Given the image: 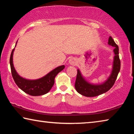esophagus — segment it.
<instances>
[{"label":"esophagus","instance_id":"esophagus-1","mask_svg":"<svg viewBox=\"0 0 134 134\" xmlns=\"http://www.w3.org/2000/svg\"><path fill=\"white\" fill-rule=\"evenodd\" d=\"M69 63L70 64L72 65H76V64H77L76 59L74 58H71L69 60Z\"/></svg>","mask_w":134,"mask_h":134}]
</instances>
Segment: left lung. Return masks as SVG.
Returning a JSON list of instances; mask_svg holds the SVG:
<instances>
[{
    "mask_svg": "<svg viewBox=\"0 0 134 134\" xmlns=\"http://www.w3.org/2000/svg\"><path fill=\"white\" fill-rule=\"evenodd\" d=\"M108 44L115 47L113 49V53L115 55L113 57L111 72L105 81L102 83L96 84L90 83L83 76L80 69H77V74L74 86L76 91L83 96L94 97L105 93L110 89L116 80L118 74L121 69V62L119 57V48L111 37L109 38Z\"/></svg>",
    "mask_w": 134,
    "mask_h": 134,
    "instance_id": "obj_1",
    "label": "left lung"
}]
</instances>
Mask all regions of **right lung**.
<instances>
[{"instance_id": "1", "label": "right lung", "mask_w": 134, "mask_h": 134, "mask_svg": "<svg viewBox=\"0 0 134 134\" xmlns=\"http://www.w3.org/2000/svg\"><path fill=\"white\" fill-rule=\"evenodd\" d=\"M18 41L16 43L15 47L16 46ZM15 48L11 53L10 57V65L12 77L15 83L22 91L25 92L31 96H41L49 92L54 84V80L56 76L65 68L64 65H60L55 69L51 70L46 75L40 79L35 80H30L24 78L18 73L14 67L13 62V53Z\"/></svg>"}]
</instances>
